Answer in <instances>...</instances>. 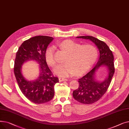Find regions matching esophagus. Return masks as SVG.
<instances>
[{"label": "esophagus", "instance_id": "esophagus-1", "mask_svg": "<svg viewBox=\"0 0 129 129\" xmlns=\"http://www.w3.org/2000/svg\"><path fill=\"white\" fill-rule=\"evenodd\" d=\"M58 79L59 82H64V81L67 80V78H59Z\"/></svg>", "mask_w": 129, "mask_h": 129}]
</instances>
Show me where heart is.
Listing matches in <instances>:
<instances>
[{"label": "heart", "instance_id": "b5f03b06", "mask_svg": "<svg viewBox=\"0 0 129 129\" xmlns=\"http://www.w3.org/2000/svg\"><path fill=\"white\" fill-rule=\"evenodd\" d=\"M59 46L67 52L65 62L57 65L54 69V72L59 76L67 77L74 73L77 75H81L94 63L98 56L96 49L91 45H80L73 41L65 40ZM54 50V46H50L45 53L46 62L50 66L56 64Z\"/></svg>", "mask_w": 129, "mask_h": 129}]
</instances>
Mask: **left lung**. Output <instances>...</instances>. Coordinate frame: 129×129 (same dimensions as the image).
<instances>
[{
    "instance_id": "1",
    "label": "left lung",
    "mask_w": 129,
    "mask_h": 129,
    "mask_svg": "<svg viewBox=\"0 0 129 129\" xmlns=\"http://www.w3.org/2000/svg\"><path fill=\"white\" fill-rule=\"evenodd\" d=\"M77 38L89 40L99 49L100 56L97 63L93 68L78 80L79 87L73 91L74 98L83 104H92L97 102L107 91L114 73V57L112 51L104 42L92 36H80ZM101 66H106L108 70V76L103 82L95 80L94 73Z\"/></svg>"
}]
</instances>
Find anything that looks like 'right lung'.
I'll use <instances>...</instances> for the list:
<instances>
[{
    "label": "right lung",
    "instance_id": "add662e5",
    "mask_svg": "<svg viewBox=\"0 0 129 129\" xmlns=\"http://www.w3.org/2000/svg\"><path fill=\"white\" fill-rule=\"evenodd\" d=\"M52 37L39 36L24 41L19 47L15 60L14 73L20 90L35 104H44L51 100L54 95V85L59 82L47 65L45 53ZM33 60L40 65V75L35 81L25 80L22 75L21 67L26 61Z\"/></svg>",
    "mask_w": 129,
    "mask_h": 129
}]
</instances>
